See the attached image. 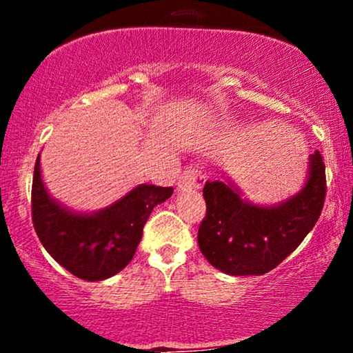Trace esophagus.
I'll list each match as a JSON object with an SVG mask.
<instances>
[{
  "mask_svg": "<svg viewBox=\"0 0 353 353\" xmlns=\"http://www.w3.org/2000/svg\"><path fill=\"white\" fill-rule=\"evenodd\" d=\"M205 182V176L201 169L188 168L181 172L179 179H177V189H199Z\"/></svg>",
  "mask_w": 353,
  "mask_h": 353,
  "instance_id": "esophagus-1",
  "label": "esophagus"
}]
</instances>
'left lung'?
Instances as JSON below:
<instances>
[{
	"label": "left lung",
	"mask_w": 353,
	"mask_h": 353,
	"mask_svg": "<svg viewBox=\"0 0 353 353\" xmlns=\"http://www.w3.org/2000/svg\"><path fill=\"white\" fill-rule=\"evenodd\" d=\"M299 194L274 208L242 201L230 182H205V217L197 232L201 252L229 275H262L277 267L314 229L325 202V164L315 151Z\"/></svg>",
	"instance_id": "1"
}]
</instances>
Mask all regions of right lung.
<instances>
[{"label": "right lung", "instance_id": "right-lung-1", "mask_svg": "<svg viewBox=\"0 0 353 353\" xmlns=\"http://www.w3.org/2000/svg\"><path fill=\"white\" fill-rule=\"evenodd\" d=\"M172 192V188L143 184L101 212L74 214L46 192L38 156L31 216L43 247L59 265L83 281H104L131 262L152 209Z\"/></svg>", "mask_w": 353, "mask_h": 353}]
</instances>
